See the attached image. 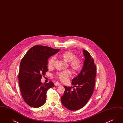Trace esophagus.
I'll return each instance as SVG.
<instances>
[{"label":"esophagus","mask_w":123,"mask_h":123,"mask_svg":"<svg viewBox=\"0 0 123 123\" xmlns=\"http://www.w3.org/2000/svg\"><path fill=\"white\" fill-rule=\"evenodd\" d=\"M54 85L55 86H60V83H59V82H55V83H54Z\"/></svg>","instance_id":"obj_1"}]
</instances>
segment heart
Wrapping results in <instances>:
<instances>
[{
    "mask_svg": "<svg viewBox=\"0 0 123 123\" xmlns=\"http://www.w3.org/2000/svg\"><path fill=\"white\" fill-rule=\"evenodd\" d=\"M62 58L64 61L69 62L70 66L75 70H79L82 66V62L80 59L76 58L74 53L71 52L67 51L61 54ZM55 60V57H53L49 59L48 61V65L52 67L53 64ZM71 71L70 70H65L59 71L56 73V76L61 81H66L71 75Z\"/></svg>",
    "mask_w": 123,
    "mask_h": 123,
    "instance_id": "obj_1",
    "label": "heart"
}]
</instances>
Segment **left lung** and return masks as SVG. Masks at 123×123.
I'll use <instances>...</instances> for the list:
<instances>
[{
	"instance_id": "8db88e82",
	"label": "left lung",
	"mask_w": 123,
	"mask_h": 123,
	"mask_svg": "<svg viewBox=\"0 0 123 123\" xmlns=\"http://www.w3.org/2000/svg\"><path fill=\"white\" fill-rule=\"evenodd\" d=\"M84 57L83 65L79 75L72 80L73 87L64 86L65 91L61 96V103L66 108L76 111L82 108L93 93L95 86L96 68L93 58L86 50H83Z\"/></svg>"
}]
</instances>
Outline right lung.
<instances>
[{"label": "right lung", "mask_w": 123, "mask_h": 123, "mask_svg": "<svg viewBox=\"0 0 123 123\" xmlns=\"http://www.w3.org/2000/svg\"><path fill=\"white\" fill-rule=\"evenodd\" d=\"M59 50L35 46L22 59L18 76L19 86L24 100L29 106L38 108L43 105L46 101L47 90L54 87L52 81L43 84L41 80L48 71V59Z\"/></svg>", "instance_id": "obj_1"}]
</instances>
